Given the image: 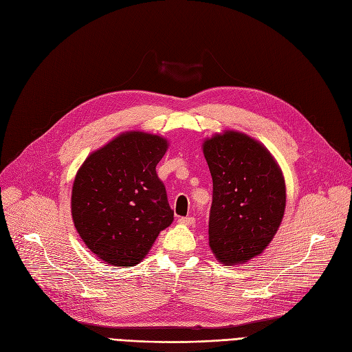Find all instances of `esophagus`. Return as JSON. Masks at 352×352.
I'll list each match as a JSON object with an SVG mask.
<instances>
[{
    "label": "esophagus",
    "instance_id": "obj_1",
    "mask_svg": "<svg viewBox=\"0 0 352 352\" xmlns=\"http://www.w3.org/2000/svg\"><path fill=\"white\" fill-rule=\"evenodd\" d=\"M193 223H195V218H193V217H180V218H179V224L192 226Z\"/></svg>",
    "mask_w": 352,
    "mask_h": 352
}]
</instances>
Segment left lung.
<instances>
[{"instance_id":"left-lung-1","label":"left lung","mask_w":352,"mask_h":352,"mask_svg":"<svg viewBox=\"0 0 352 352\" xmlns=\"http://www.w3.org/2000/svg\"><path fill=\"white\" fill-rule=\"evenodd\" d=\"M212 177L210 248L226 266L245 263L271 243L285 211V180L263 144L224 131L202 144Z\"/></svg>"}]
</instances>
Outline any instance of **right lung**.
Here are the masks:
<instances>
[{"label": "right lung", "mask_w": 352, "mask_h": 352, "mask_svg": "<svg viewBox=\"0 0 352 352\" xmlns=\"http://www.w3.org/2000/svg\"><path fill=\"white\" fill-rule=\"evenodd\" d=\"M168 142L142 131L122 132L93 151L76 175L71 214L86 246L112 266L140 263L173 223L155 166Z\"/></svg>", "instance_id": "add662e5"}]
</instances>
